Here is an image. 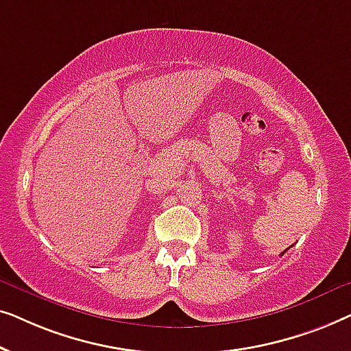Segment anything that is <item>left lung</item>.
Returning a JSON list of instances; mask_svg holds the SVG:
<instances>
[{"label": "left lung", "mask_w": 351, "mask_h": 351, "mask_svg": "<svg viewBox=\"0 0 351 351\" xmlns=\"http://www.w3.org/2000/svg\"><path fill=\"white\" fill-rule=\"evenodd\" d=\"M285 252H286V251H285ZM285 252H282V254H285ZM282 254H281V256H282Z\"/></svg>", "instance_id": "1"}]
</instances>
